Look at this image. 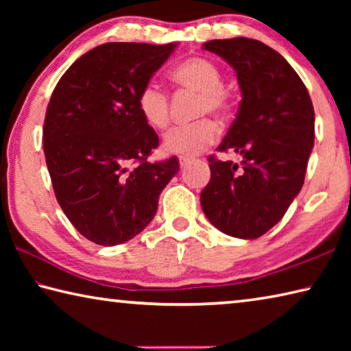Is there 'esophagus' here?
<instances>
[{
    "instance_id": "34e87169",
    "label": "esophagus",
    "mask_w": 351,
    "mask_h": 351,
    "mask_svg": "<svg viewBox=\"0 0 351 351\" xmlns=\"http://www.w3.org/2000/svg\"><path fill=\"white\" fill-rule=\"evenodd\" d=\"M190 161H192V159H190V158L181 156V158H180V165H181V169H182V167H186L187 164H190Z\"/></svg>"
}]
</instances>
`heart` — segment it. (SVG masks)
<instances>
[{"mask_svg": "<svg viewBox=\"0 0 351 351\" xmlns=\"http://www.w3.org/2000/svg\"><path fill=\"white\" fill-rule=\"evenodd\" d=\"M171 79L182 90L198 93L197 116L213 114L224 117L230 108L229 93L223 86L224 77L217 63L204 57L184 60L171 71ZM138 108L148 125L164 130L170 122V99L167 91L156 82L142 86ZM217 127L209 119H201L189 125H178L164 136V150L178 156H193L212 145L217 139Z\"/></svg>", "mask_w": 351, "mask_h": 351, "instance_id": "b5f03b06", "label": "heart"}]
</instances>
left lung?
<instances>
[{
  "label": "left lung",
  "instance_id": "left-lung-1",
  "mask_svg": "<svg viewBox=\"0 0 351 351\" xmlns=\"http://www.w3.org/2000/svg\"><path fill=\"white\" fill-rule=\"evenodd\" d=\"M203 49L237 73L240 108L218 150L243 161L209 156L201 207L223 234L254 240L280 221L304 186L314 145L313 102L293 66L258 40H210Z\"/></svg>",
  "mask_w": 351,
  "mask_h": 351
}]
</instances>
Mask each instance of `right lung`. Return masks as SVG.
Returning <instances> with one entry per match:
<instances>
[{
	"label": "right lung",
	"mask_w": 351,
	"mask_h": 351,
	"mask_svg": "<svg viewBox=\"0 0 351 351\" xmlns=\"http://www.w3.org/2000/svg\"><path fill=\"white\" fill-rule=\"evenodd\" d=\"M178 43H105L58 80L46 110L43 150L58 204L100 246L132 240L156 215L178 171L173 156L148 162L158 134L138 108L142 86Z\"/></svg>",
	"instance_id": "right-lung-1"
}]
</instances>
